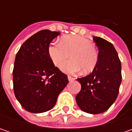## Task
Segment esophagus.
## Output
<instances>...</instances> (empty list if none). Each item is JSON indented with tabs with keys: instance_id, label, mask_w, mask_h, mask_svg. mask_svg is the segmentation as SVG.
Instances as JSON below:
<instances>
[{
	"instance_id": "obj_1",
	"label": "esophagus",
	"mask_w": 132,
	"mask_h": 132,
	"mask_svg": "<svg viewBox=\"0 0 132 132\" xmlns=\"http://www.w3.org/2000/svg\"><path fill=\"white\" fill-rule=\"evenodd\" d=\"M68 80L70 81H73L74 79H75L74 78H73V77H71L70 76H68Z\"/></svg>"
}]
</instances>
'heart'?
Returning a JSON list of instances; mask_svg holds the SVG:
<instances>
[{
    "mask_svg": "<svg viewBox=\"0 0 132 132\" xmlns=\"http://www.w3.org/2000/svg\"><path fill=\"white\" fill-rule=\"evenodd\" d=\"M50 57L56 67L68 58L71 59L64 63L62 70L68 74H76L82 70L84 73L93 71L98 61V52L92 42L81 36L70 35L62 39L61 42H54L48 48Z\"/></svg>",
    "mask_w": 132,
    "mask_h": 132,
    "instance_id": "1",
    "label": "heart"
}]
</instances>
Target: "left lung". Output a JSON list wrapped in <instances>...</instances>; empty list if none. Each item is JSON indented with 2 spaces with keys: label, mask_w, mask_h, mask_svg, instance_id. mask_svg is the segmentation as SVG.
Returning <instances> with one entry per match:
<instances>
[{
  "label": "left lung",
  "mask_w": 132,
  "mask_h": 132,
  "mask_svg": "<svg viewBox=\"0 0 132 132\" xmlns=\"http://www.w3.org/2000/svg\"><path fill=\"white\" fill-rule=\"evenodd\" d=\"M98 48V61L93 72L77 79L81 88L76 100L80 109L89 114H100L115 101L122 75L121 64L113 45L104 39L93 37Z\"/></svg>",
  "instance_id": "8db88e82"
}]
</instances>
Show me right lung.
Listing matches in <instances>:
<instances>
[{
  "instance_id": "right-lung-1",
  "label": "right lung",
  "mask_w": 132,
  "mask_h": 132,
  "mask_svg": "<svg viewBox=\"0 0 132 132\" xmlns=\"http://www.w3.org/2000/svg\"><path fill=\"white\" fill-rule=\"evenodd\" d=\"M59 32L42 30L24 42L17 53L13 69L16 98L26 111L41 113L52 109L68 83L67 75L54 66L49 45Z\"/></svg>"
}]
</instances>
